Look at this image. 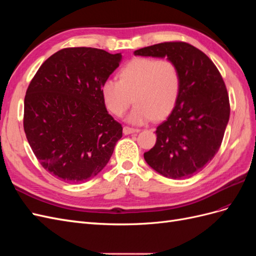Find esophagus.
I'll return each mask as SVG.
<instances>
[{
    "instance_id": "1",
    "label": "esophagus",
    "mask_w": 256,
    "mask_h": 256,
    "mask_svg": "<svg viewBox=\"0 0 256 256\" xmlns=\"http://www.w3.org/2000/svg\"><path fill=\"white\" fill-rule=\"evenodd\" d=\"M122 131H124V134H136V132H138V129H134V128H130V127H128V126H125L124 127V129H122Z\"/></svg>"
}]
</instances>
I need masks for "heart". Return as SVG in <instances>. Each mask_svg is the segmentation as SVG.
<instances>
[{
    "label": "heart",
    "instance_id": "obj_1",
    "mask_svg": "<svg viewBox=\"0 0 256 256\" xmlns=\"http://www.w3.org/2000/svg\"><path fill=\"white\" fill-rule=\"evenodd\" d=\"M118 81L106 80L102 85L104 102L113 115L122 118L132 104L128 122L143 125L171 113L180 97V72L170 60L136 58L118 72Z\"/></svg>",
    "mask_w": 256,
    "mask_h": 256
}]
</instances>
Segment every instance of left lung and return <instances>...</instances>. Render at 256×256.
Returning a JSON list of instances; mask_svg holds the SVG:
<instances>
[{"label":"left lung","instance_id":"left-lung-1","mask_svg":"<svg viewBox=\"0 0 256 256\" xmlns=\"http://www.w3.org/2000/svg\"><path fill=\"white\" fill-rule=\"evenodd\" d=\"M134 56L168 58L180 69V97L157 127L156 144L144 159L168 178L191 177L219 150L228 122L230 100L222 76L204 52L184 42L150 46Z\"/></svg>","mask_w":256,"mask_h":256}]
</instances>
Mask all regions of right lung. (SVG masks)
<instances>
[{
    "label": "right lung",
    "instance_id": "add662e5",
    "mask_svg": "<svg viewBox=\"0 0 256 256\" xmlns=\"http://www.w3.org/2000/svg\"><path fill=\"white\" fill-rule=\"evenodd\" d=\"M120 60L102 49L65 48L30 81L23 128L42 168L58 180L84 182L109 162L122 127L108 113L102 85Z\"/></svg>",
    "mask_w": 256,
    "mask_h": 256
}]
</instances>
